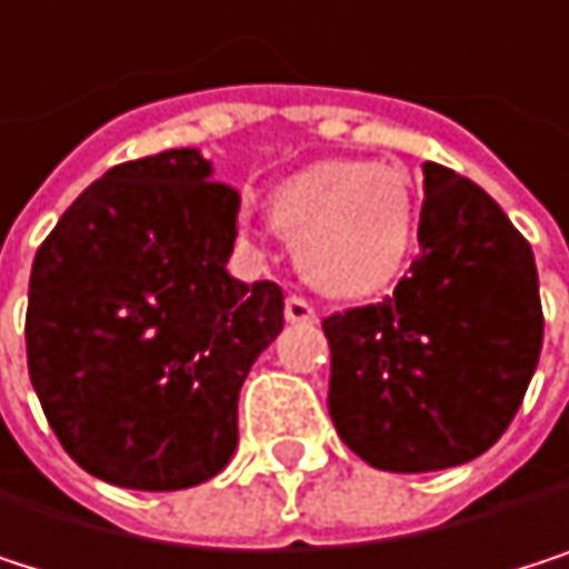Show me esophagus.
<instances>
[{
    "instance_id": "1",
    "label": "esophagus",
    "mask_w": 569,
    "mask_h": 569,
    "mask_svg": "<svg viewBox=\"0 0 569 569\" xmlns=\"http://www.w3.org/2000/svg\"><path fill=\"white\" fill-rule=\"evenodd\" d=\"M287 320L290 323H317V310L303 297H287Z\"/></svg>"
}]
</instances>
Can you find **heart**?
<instances>
[{"instance_id":"b5f03b06","label":"heart","mask_w":569,"mask_h":569,"mask_svg":"<svg viewBox=\"0 0 569 569\" xmlns=\"http://www.w3.org/2000/svg\"><path fill=\"white\" fill-rule=\"evenodd\" d=\"M272 216L297 239L307 282L330 297L383 290L413 246L410 186L390 166L317 162L276 189Z\"/></svg>"}]
</instances>
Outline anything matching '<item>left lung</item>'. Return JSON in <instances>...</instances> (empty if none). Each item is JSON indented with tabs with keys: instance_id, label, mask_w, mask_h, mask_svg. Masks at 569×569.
<instances>
[{
	"instance_id": "obj_1",
	"label": "left lung",
	"mask_w": 569,
	"mask_h": 569,
	"mask_svg": "<svg viewBox=\"0 0 569 569\" xmlns=\"http://www.w3.org/2000/svg\"><path fill=\"white\" fill-rule=\"evenodd\" d=\"M420 256L393 297L323 320L330 417L377 470L477 460L517 417L543 347L530 242L460 172L423 162Z\"/></svg>"
}]
</instances>
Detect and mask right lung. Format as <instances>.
I'll list each match as a JSON object with an SVG mask.
<instances>
[{"instance_id": "obj_1", "label": "right lung", "mask_w": 569, "mask_h": 569, "mask_svg": "<svg viewBox=\"0 0 569 569\" xmlns=\"http://www.w3.org/2000/svg\"><path fill=\"white\" fill-rule=\"evenodd\" d=\"M239 192L199 149L119 162L36 252L29 380L62 450L129 490L216 477L236 403L282 330V290L226 272Z\"/></svg>"}]
</instances>
